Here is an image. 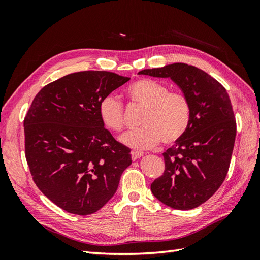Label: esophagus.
Wrapping results in <instances>:
<instances>
[{"instance_id":"esophagus-1","label":"esophagus","mask_w":260,"mask_h":260,"mask_svg":"<svg viewBox=\"0 0 260 260\" xmlns=\"http://www.w3.org/2000/svg\"><path fill=\"white\" fill-rule=\"evenodd\" d=\"M131 156H132V159L133 160H137L138 158H140V157L143 156V153L142 152H138V151H133V152H131Z\"/></svg>"}]
</instances>
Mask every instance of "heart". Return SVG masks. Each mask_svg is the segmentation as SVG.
<instances>
[{"label": "heart", "mask_w": 260, "mask_h": 260, "mask_svg": "<svg viewBox=\"0 0 260 260\" xmlns=\"http://www.w3.org/2000/svg\"><path fill=\"white\" fill-rule=\"evenodd\" d=\"M133 104L145 108L141 118L142 128L125 133L121 142L133 149H147L164 143H175L187 131L191 120L188 100L181 93L171 92L168 85L152 79H140L127 90ZM99 114L105 128L114 132L123 129L124 117L121 102L114 95L101 101Z\"/></svg>", "instance_id": "1"}]
</instances>
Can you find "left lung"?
<instances>
[{
    "label": "left lung",
    "instance_id": "obj_1",
    "mask_svg": "<svg viewBox=\"0 0 260 260\" xmlns=\"http://www.w3.org/2000/svg\"><path fill=\"white\" fill-rule=\"evenodd\" d=\"M139 75L170 78L191 107L185 135L165 152V172L151 184L155 198L179 210L199 207L225 179L237 123L226 90L202 69L183 64L144 69Z\"/></svg>",
    "mask_w": 260,
    "mask_h": 260
}]
</instances>
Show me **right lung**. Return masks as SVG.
Segmentation results:
<instances>
[{"mask_svg": "<svg viewBox=\"0 0 260 260\" xmlns=\"http://www.w3.org/2000/svg\"><path fill=\"white\" fill-rule=\"evenodd\" d=\"M129 80L100 70L67 75L37 94L23 120L35 183L70 214L103 207L132 162L130 149L104 128L99 114L101 101Z\"/></svg>", "mask_w": 260, "mask_h": 260, "instance_id": "add662e5", "label": "right lung"}]
</instances>
